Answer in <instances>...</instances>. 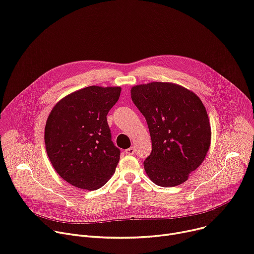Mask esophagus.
<instances>
[{"label": "esophagus", "instance_id": "obj_1", "mask_svg": "<svg viewBox=\"0 0 254 254\" xmlns=\"http://www.w3.org/2000/svg\"><path fill=\"white\" fill-rule=\"evenodd\" d=\"M126 154H127V155H133V154H134V148L130 147L129 149H127V150H126Z\"/></svg>", "mask_w": 254, "mask_h": 254}]
</instances>
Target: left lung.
Returning <instances> with one entry per match:
<instances>
[{
	"instance_id": "left-lung-1",
	"label": "left lung",
	"mask_w": 254,
	"mask_h": 254,
	"mask_svg": "<svg viewBox=\"0 0 254 254\" xmlns=\"http://www.w3.org/2000/svg\"><path fill=\"white\" fill-rule=\"evenodd\" d=\"M130 95L152 140V152L144 161L147 175L159 187L179 186L202 163L211 145L201 100L189 89L165 82L136 85Z\"/></svg>"
}]
</instances>
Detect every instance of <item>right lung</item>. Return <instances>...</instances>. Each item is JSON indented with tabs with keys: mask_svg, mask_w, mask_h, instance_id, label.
Wrapping results in <instances>:
<instances>
[{
	"mask_svg": "<svg viewBox=\"0 0 254 254\" xmlns=\"http://www.w3.org/2000/svg\"><path fill=\"white\" fill-rule=\"evenodd\" d=\"M121 87L89 86L61 99L52 109L44 143L58 174L73 187L95 190L115 172L121 150L111 141L106 115Z\"/></svg>",
	"mask_w": 254,
	"mask_h": 254,
	"instance_id": "obj_1",
	"label": "right lung"
}]
</instances>
